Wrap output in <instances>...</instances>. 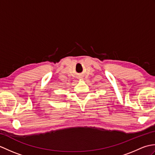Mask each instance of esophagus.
Returning a JSON list of instances; mask_svg holds the SVG:
<instances>
[{"label":"esophagus","instance_id":"34e87169","mask_svg":"<svg viewBox=\"0 0 155 155\" xmlns=\"http://www.w3.org/2000/svg\"><path fill=\"white\" fill-rule=\"evenodd\" d=\"M78 78H79L80 80H83V75H79L78 77Z\"/></svg>","mask_w":155,"mask_h":155}]
</instances>
